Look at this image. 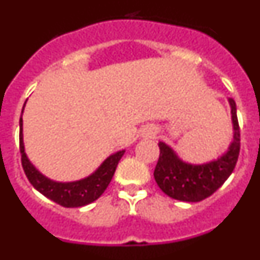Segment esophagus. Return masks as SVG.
I'll return each instance as SVG.
<instances>
[{
  "mask_svg": "<svg viewBox=\"0 0 260 260\" xmlns=\"http://www.w3.org/2000/svg\"><path fill=\"white\" fill-rule=\"evenodd\" d=\"M153 134H155V133H153Z\"/></svg>",
  "mask_w": 260,
  "mask_h": 260,
  "instance_id": "esophagus-1",
  "label": "esophagus"
}]
</instances>
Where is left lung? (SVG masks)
Listing matches in <instances>:
<instances>
[{"instance_id": "left-lung-1", "label": "left lung", "mask_w": 260, "mask_h": 260, "mask_svg": "<svg viewBox=\"0 0 260 260\" xmlns=\"http://www.w3.org/2000/svg\"><path fill=\"white\" fill-rule=\"evenodd\" d=\"M233 121V142L228 151L215 161L202 165L182 162L171 147L160 142V156L156 164L153 177L158 187L171 198L182 202H201L212 195L228 180L237 164L241 148L240 125L237 108L229 98Z\"/></svg>"}]
</instances>
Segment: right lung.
<instances>
[{"instance_id": "add662e5", "label": "right lung", "mask_w": 260, "mask_h": 260, "mask_svg": "<svg viewBox=\"0 0 260 260\" xmlns=\"http://www.w3.org/2000/svg\"><path fill=\"white\" fill-rule=\"evenodd\" d=\"M26 104V103H24ZM24 108V107H23ZM22 116H20V132H19V151H20V161H22L23 171L26 173L27 178L31 182V185L35 187L38 191L45 195L50 201L56 202L62 207H82L86 204L92 203L93 201L100 197L108 185L112 181L114 172L118 161L121 160L125 151H119L109 157L100 165L98 171L84 180L75 181V182H54V181L48 180L41 173H39L35 167L29 162L24 153V146H23V134H22Z\"/></svg>"}]
</instances>
